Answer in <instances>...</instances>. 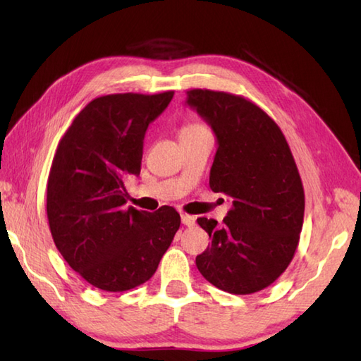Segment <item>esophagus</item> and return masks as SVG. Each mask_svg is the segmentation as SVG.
<instances>
[{
  "mask_svg": "<svg viewBox=\"0 0 361 361\" xmlns=\"http://www.w3.org/2000/svg\"><path fill=\"white\" fill-rule=\"evenodd\" d=\"M181 221H183V225H186V226H194L195 225V217L188 216V214H181Z\"/></svg>",
  "mask_w": 361,
  "mask_h": 361,
  "instance_id": "esophagus-1",
  "label": "esophagus"
}]
</instances>
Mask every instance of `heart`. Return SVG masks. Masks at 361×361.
I'll use <instances>...</instances> for the list:
<instances>
[{"instance_id": "obj_1", "label": "heart", "mask_w": 361, "mask_h": 361, "mask_svg": "<svg viewBox=\"0 0 361 361\" xmlns=\"http://www.w3.org/2000/svg\"><path fill=\"white\" fill-rule=\"evenodd\" d=\"M204 130H208V127H204L203 124H198V122H190V124H186L185 127L181 128L180 136H181V135H192V133H200V132H204Z\"/></svg>"}]
</instances>
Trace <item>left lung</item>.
I'll list each match as a JSON object with an SVG mask.
<instances>
[{
  "label": "left lung",
  "instance_id": "left-lung-1",
  "mask_svg": "<svg viewBox=\"0 0 361 361\" xmlns=\"http://www.w3.org/2000/svg\"><path fill=\"white\" fill-rule=\"evenodd\" d=\"M186 94L217 136L209 186L233 200L224 225L197 219L211 239L197 268L228 293H256L287 270L298 248L305 202L295 158L279 126L255 102L200 88Z\"/></svg>",
  "mask_w": 361,
  "mask_h": 361
}]
</instances>
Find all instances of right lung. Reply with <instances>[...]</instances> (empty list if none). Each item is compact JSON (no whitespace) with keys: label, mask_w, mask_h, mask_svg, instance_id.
Returning a JSON list of instances; mask_svg holds the SVG:
<instances>
[{"label":"right lung","mask_w":361,"mask_h":361,"mask_svg":"<svg viewBox=\"0 0 361 361\" xmlns=\"http://www.w3.org/2000/svg\"><path fill=\"white\" fill-rule=\"evenodd\" d=\"M172 97L173 91L96 97L57 145L46 189L49 229L68 265L96 288L118 293L149 281L180 228L171 206L126 208L124 186L140 175L145 130Z\"/></svg>","instance_id":"add662e5"}]
</instances>
